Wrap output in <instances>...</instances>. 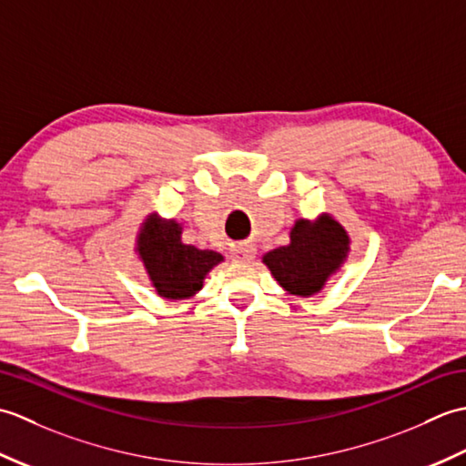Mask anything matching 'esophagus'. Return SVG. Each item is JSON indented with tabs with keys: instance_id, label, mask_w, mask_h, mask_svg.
I'll use <instances>...</instances> for the list:
<instances>
[{
	"instance_id": "esophagus-1",
	"label": "esophagus",
	"mask_w": 466,
	"mask_h": 466,
	"mask_svg": "<svg viewBox=\"0 0 466 466\" xmlns=\"http://www.w3.org/2000/svg\"><path fill=\"white\" fill-rule=\"evenodd\" d=\"M230 254H232V260H236V262H250L254 258L256 248L248 242H242L238 246H234Z\"/></svg>"
}]
</instances>
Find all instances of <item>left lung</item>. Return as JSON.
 <instances>
[{
	"mask_svg": "<svg viewBox=\"0 0 466 466\" xmlns=\"http://www.w3.org/2000/svg\"><path fill=\"white\" fill-rule=\"evenodd\" d=\"M346 252L349 234L334 218L320 216L316 222H296L290 244L266 254L264 264L284 290L296 296H312L334 270H339Z\"/></svg>",
	"mask_w": 466,
	"mask_h": 466,
	"instance_id": "8db88e82",
	"label": "left lung"
}]
</instances>
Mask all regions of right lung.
I'll list each match as a JSON object with an SVG mask.
<instances>
[{
	"label": "right lung",
	"instance_id": "obj_1",
	"mask_svg": "<svg viewBox=\"0 0 466 466\" xmlns=\"http://www.w3.org/2000/svg\"><path fill=\"white\" fill-rule=\"evenodd\" d=\"M182 228L176 220H160L156 214L147 218L137 238V252L157 294L180 300L202 289L204 276L222 254L200 250L182 242Z\"/></svg>",
	"mask_w": 466,
	"mask_h": 466
}]
</instances>
